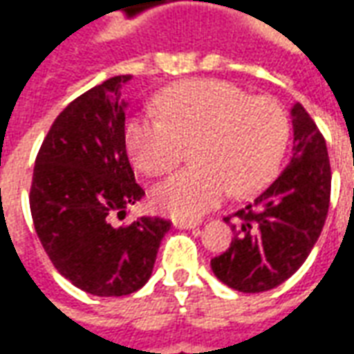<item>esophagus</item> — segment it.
Listing matches in <instances>:
<instances>
[{
	"instance_id": "esophagus-1",
	"label": "esophagus",
	"mask_w": 354,
	"mask_h": 354,
	"mask_svg": "<svg viewBox=\"0 0 354 354\" xmlns=\"http://www.w3.org/2000/svg\"><path fill=\"white\" fill-rule=\"evenodd\" d=\"M199 222H185V220H176L174 222V227L176 230H195V227H199Z\"/></svg>"
}]
</instances>
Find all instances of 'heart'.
<instances>
[{"label":"heart","instance_id":"b5f03b06","mask_svg":"<svg viewBox=\"0 0 354 354\" xmlns=\"http://www.w3.org/2000/svg\"><path fill=\"white\" fill-rule=\"evenodd\" d=\"M161 117H134L124 127L132 162L161 176L192 147L195 167L155 187V210L176 220H197L230 189L233 197L260 192L281 167L288 117L279 102L250 98L225 81H184L155 98Z\"/></svg>","mask_w":354,"mask_h":354}]
</instances>
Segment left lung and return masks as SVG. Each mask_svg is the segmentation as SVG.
Segmentation results:
<instances>
[{"label":"left lung","instance_id":"8db88e82","mask_svg":"<svg viewBox=\"0 0 354 354\" xmlns=\"http://www.w3.org/2000/svg\"><path fill=\"white\" fill-rule=\"evenodd\" d=\"M290 117L294 147L288 167L254 203L223 218L233 220V241L210 260L223 284L245 294L267 292L290 279L326 222L332 184L326 142L299 102Z\"/></svg>","mask_w":354,"mask_h":354}]
</instances>
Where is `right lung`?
I'll return each instance as SVG.
<instances>
[{
	"mask_svg": "<svg viewBox=\"0 0 354 354\" xmlns=\"http://www.w3.org/2000/svg\"><path fill=\"white\" fill-rule=\"evenodd\" d=\"M117 75L70 102L37 153L30 189L34 227L57 271L93 296H127L151 277L170 222L142 216L113 225L146 193L136 184L124 144Z\"/></svg>",
	"mask_w": 354,
	"mask_h": 354,
	"instance_id": "right-lung-1",
	"label": "right lung"
}]
</instances>
